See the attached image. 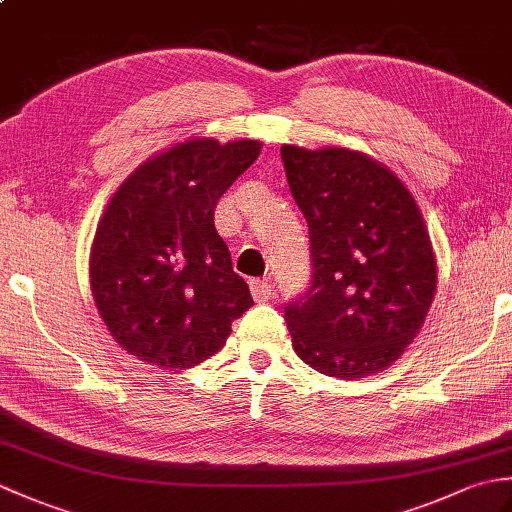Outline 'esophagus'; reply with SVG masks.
I'll use <instances>...</instances> for the list:
<instances>
[{
  "instance_id": "34e87169",
  "label": "esophagus",
  "mask_w": 512,
  "mask_h": 512,
  "mask_svg": "<svg viewBox=\"0 0 512 512\" xmlns=\"http://www.w3.org/2000/svg\"><path fill=\"white\" fill-rule=\"evenodd\" d=\"M250 295H253L257 303H264L273 297V286L266 279H253L250 281Z\"/></svg>"
}]
</instances>
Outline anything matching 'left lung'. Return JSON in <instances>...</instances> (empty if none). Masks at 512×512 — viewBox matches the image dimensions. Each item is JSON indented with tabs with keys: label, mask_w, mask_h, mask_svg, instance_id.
<instances>
[{
	"label": "left lung",
	"mask_w": 512,
	"mask_h": 512,
	"mask_svg": "<svg viewBox=\"0 0 512 512\" xmlns=\"http://www.w3.org/2000/svg\"><path fill=\"white\" fill-rule=\"evenodd\" d=\"M308 222L312 275L284 319L303 363L334 378L376 374L405 352L436 295V259L418 204L358 151L281 147Z\"/></svg>",
	"instance_id": "8db88e82"
}]
</instances>
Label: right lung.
<instances>
[{"mask_svg":"<svg viewBox=\"0 0 512 512\" xmlns=\"http://www.w3.org/2000/svg\"><path fill=\"white\" fill-rule=\"evenodd\" d=\"M259 149L257 140H187L140 165L107 204L92 244V295L116 343L140 361L198 365L253 306L213 215Z\"/></svg>","mask_w":512,"mask_h":512,"instance_id":"right-lung-1","label":"right lung"}]
</instances>
